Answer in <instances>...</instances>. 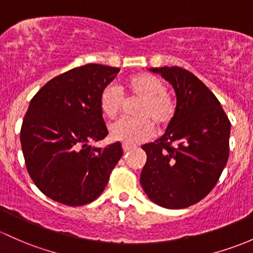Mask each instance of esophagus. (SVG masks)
I'll list each match as a JSON object with an SVG mask.
<instances>
[{"label": "esophagus", "mask_w": 253, "mask_h": 253, "mask_svg": "<svg viewBox=\"0 0 253 253\" xmlns=\"http://www.w3.org/2000/svg\"><path fill=\"white\" fill-rule=\"evenodd\" d=\"M132 149V147L131 146H129V145H126V143H123V151H124V153H127V152H130Z\"/></svg>", "instance_id": "34e87169"}]
</instances>
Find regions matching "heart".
Instances as JSON below:
<instances>
[{"mask_svg": "<svg viewBox=\"0 0 253 253\" xmlns=\"http://www.w3.org/2000/svg\"><path fill=\"white\" fill-rule=\"evenodd\" d=\"M129 96L140 99L134 108L136 118H122L110 127L113 140L126 145L145 142L153 135V124L163 127L172 121L176 112V104L170 93L165 90L162 80L149 73H138L126 82ZM100 108L107 118L113 119L121 112L124 97L119 86L108 84L102 89L99 99Z\"/></svg>", "mask_w": 253, "mask_h": 253, "instance_id": "heart-1", "label": "heart"}]
</instances>
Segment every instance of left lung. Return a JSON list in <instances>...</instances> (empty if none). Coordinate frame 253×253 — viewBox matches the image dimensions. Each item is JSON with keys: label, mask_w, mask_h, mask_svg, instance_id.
<instances>
[{"label": "left lung", "mask_w": 253, "mask_h": 253, "mask_svg": "<svg viewBox=\"0 0 253 253\" xmlns=\"http://www.w3.org/2000/svg\"><path fill=\"white\" fill-rule=\"evenodd\" d=\"M171 83L176 112L165 134L142 149L147 162L140 182L149 199L167 209H184L209 194L229 157L230 122L212 91L178 66L152 67Z\"/></svg>", "instance_id": "obj_1"}]
</instances>
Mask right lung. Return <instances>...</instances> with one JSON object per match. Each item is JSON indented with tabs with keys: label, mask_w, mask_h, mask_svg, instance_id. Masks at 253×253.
<instances>
[{
	"label": "right lung",
	"mask_w": 253,
	"mask_h": 253,
	"mask_svg": "<svg viewBox=\"0 0 253 253\" xmlns=\"http://www.w3.org/2000/svg\"><path fill=\"white\" fill-rule=\"evenodd\" d=\"M119 70L99 64L75 67L45 83L30 102L20 130L26 169L54 202H94L123 156L121 142L89 146L108 134L99 99Z\"/></svg>",
	"instance_id": "obj_1"
}]
</instances>
